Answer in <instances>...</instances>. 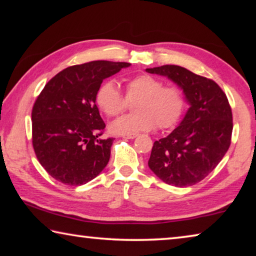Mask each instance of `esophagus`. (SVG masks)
Listing matches in <instances>:
<instances>
[{
    "label": "esophagus",
    "mask_w": 256,
    "mask_h": 256,
    "mask_svg": "<svg viewBox=\"0 0 256 256\" xmlns=\"http://www.w3.org/2000/svg\"><path fill=\"white\" fill-rule=\"evenodd\" d=\"M123 138H130V140H131V138H136V134H128V136H124Z\"/></svg>",
    "instance_id": "esophagus-1"
}]
</instances>
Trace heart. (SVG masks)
Masks as SVG:
<instances>
[{"mask_svg": "<svg viewBox=\"0 0 256 256\" xmlns=\"http://www.w3.org/2000/svg\"><path fill=\"white\" fill-rule=\"evenodd\" d=\"M136 112L115 120L110 125L114 134H136L158 128L174 126L183 114L185 99L176 86H164L158 78L140 74L126 81L125 97L115 81H106L99 86L96 104L104 114L118 116L128 107V102H134Z\"/></svg>", "mask_w": 256, "mask_h": 256, "instance_id": "heart-1", "label": "heart"}]
</instances>
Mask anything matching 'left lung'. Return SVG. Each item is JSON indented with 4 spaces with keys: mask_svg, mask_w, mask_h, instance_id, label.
Here are the masks:
<instances>
[{
    "mask_svg": "<svg viewBox=\"0 0 256 256\" xmlns=\"http://www.w3.org/2000/svg\"><path fill=\"white\" fill-rule=\"evenodd\" d=\"M146 71L176 84L190 105L178 126L154 142L148 166L166 184L192 186L214 170L230 146L232 114L228 99L214 81L185 68L162 66Z\"/></svg>",
    "mask_w": 256,
    "mask_h": 256,
    "instance_id": "1",
    "label": "left lung"
}]
</instances>
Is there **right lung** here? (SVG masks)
Listing matches in <instances>:
<instances>
[{
    "instance_id": "right-lung-1",
    "label": "right lung",
    "mask_w": 256,
    "mask_h": 256,
    "mask_svg": "<svg viewBox=\"0 0 256 256\" xmlns=\"http://www.w3.org/2000/svg\"><path fill=\"white\" fill-rule=\"evenodd\" d=\"M131 64L110 60L64 68L47 82L32 112L37 159L56 180L80 186L107 166L114 138H100L105 123L96 105L102 82Z\"/></svg>"
}]
</instances>
